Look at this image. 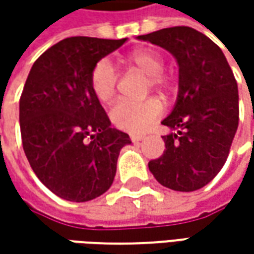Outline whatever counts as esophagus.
I'll use <instances>...</instances> for the list:
<instances>
[{"mask_svg": "<svg viewBox=\"0 0 254 254\" xmlns=\"http://www.w3.org/2000/svg\"><path fill=\"white\" fill-rule=\"evenodd\" d=\"M130 140L132 142H138L144 140V135H141V134H130Z\"/></svg>", "mask_w": 254, "mask_h": 254, "instance_id": "1", "label": "esophagus"}]
</instances>
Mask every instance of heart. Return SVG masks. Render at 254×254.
<instances>
[{"mask_svg":"<svg viewBox=\"0 0 254 254\" xmlns=\"http://www.w3.org/2000/svg\"><path fill=\"white\" fill-rule=\"evenodd\" d=\"M127 62L147 74V89H155L168 93L172 90V79L164 73L165 61L161 55L151 49H141L128 55ZM90 87L100 102H109L116 94L117 73L107 59H102L94 64L90 73ZM162 114V104L158 99L150 97L141 102L122 99L110 110L113 124L117 128L130 132H142L148 130Z\"/></svg>","mask_w":254,"mask_h":254,"instance_id":"b5f03b06","label":"heart"}]
</instances>
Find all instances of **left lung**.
I'll return each mask as SVG.
<instances>
[{
    "label": "left lung",
    "mask_w": 254,
    "mask_h": 254,
    "mask_svg": "<svg viewBox=\"0 0 254 254\" xmlns=\"http://www.w3.org/2000/svg\"><path fill=\"white\" fill-rule=\"evenodd\" d=\"M138 39L167 49L180 64L178 100L162 120L177 132L162 137L165 151L148 168L170 190H199L225 165L238 130L236 79L219 46L193 28H164Z\"/></svg>",
    "instance_id": "8db88e82"
}]
</instances>
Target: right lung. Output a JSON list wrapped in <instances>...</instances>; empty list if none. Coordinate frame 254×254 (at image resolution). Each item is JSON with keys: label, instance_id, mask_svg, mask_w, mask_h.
<instances>
[{"label": "right lung", "instance_id": "1", "mask_svg": "<svg viewBox=\"0 0 254 254\" xmlns=\"http://www.w3.org/2000/svg\"><path fill=\"white\" fill-rule=\"evenodd\" d=\"M124 39L72 36L51 46L28 74L19 99L25 155L59 198L87 202L112 187L128 134L110 127L90 87V73Z\"/></svg>", "mask_w": 254, "mask_h": 254}]
</instances>
